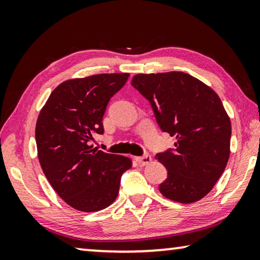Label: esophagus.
<instances>
[{"mask_svg":"<svg viewBox=\"0 0 260 260\" xmlns=\"http://www.w3.org/2000/svg\"><path fill=\"white\" fill-rule=\"evenodd\" d=\"M135 159H136V161L139 162L140 165H142V166L149 165L152 161V158H151L150 155H144L142 157H135Z\"/></svg>","mask_w":260,"mask_h":260,"instance_id":"esophagus-1","label":"esophagus"}]
</instances>
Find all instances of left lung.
<instances>
[{
	"instance_id": "obj_1",
	"label": "left lung",
	"mask_w": 260,
	"mask_h": 260,
	"mask_svg": "<svg viewBox=\"0 0 260 260\" xmlns=\"http://www.w3.org/2000/svg\"><path fill=\"white\" fill-rule=\"evenodd\" d=\"M132 85L150 102L162 132L175 136L173 150L156 155L169 173L161 195L183 204L202 200L230 159L232 124L221 100L184 72L140 73Z\"/></svg>"
}]
</instances>
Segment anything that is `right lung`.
<instances>
[{"mask_svg": "<svg viewBox=\"0 0 260 260\" xmlns=\"http://www.w3.org/2000/svg\"><path fill=\"white\" fill-rule=\"evenodd\" d=\"M129 73H101L74 78L51 91L35 126L38 157L48 181L71 208L96 212L111 205L122 173L132 159L93 149L103 134L102 119L110 99Z\"/></svg>", "mask_w": 260, "mask_h": 260, "instance_id": "obj_1", "label": "right lung"}]
</instances>
